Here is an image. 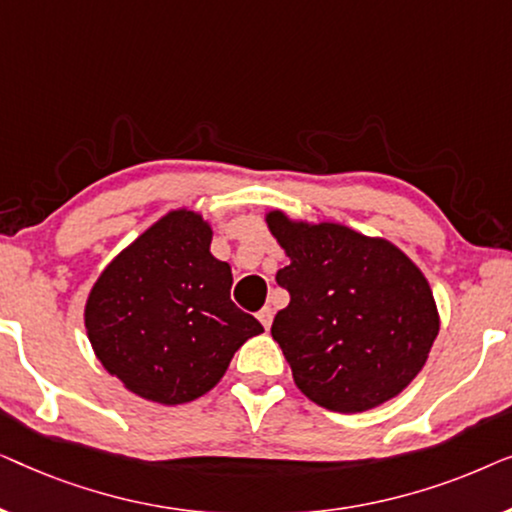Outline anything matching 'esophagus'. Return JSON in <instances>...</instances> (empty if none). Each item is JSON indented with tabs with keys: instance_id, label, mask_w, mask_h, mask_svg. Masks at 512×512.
Returning a JSON list of instances; mask_svg holds the SVG:
<instances>
[{
	"instance_id": "1",
	"label": "esophagus",
	"mask_w": 512,
	"mask_h": 512,
	"mask_svg": "<svg viewBox=\"0 0 512 512\" xmlns=\"http://www.w3.org/2000/svg\"><path fill=\"white\" fill-rule=\"evenodd\" d=\"M256 317H258V321H261V324H263L265 331H270V326H272V317H275V312H272V307H263V310L258 312Z\"/></svg>"
}]
</instances>
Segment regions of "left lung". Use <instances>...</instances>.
I'll return each instance as SVG.
<instances>
[{"label": "left lung", "mask_w": 512, "mask_h": 512, "mask_svg": "<svg viewBox=\"0 0 512 512\" xmlns=\"http://www.w3.org/2000/svg\"><path fill=\"white\" fill-rule=\"evenodd\" d=\"M268 226L291 258L277 272L291 303L272 321V338L298 389L345 415L401 394L440 328L417 265L391 242L340 223L307 226L270 212Z\"/></svg>", "instance_id": "1"}]
</instances>
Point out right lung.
<instances>
[{"mask_svg": "<svg viewBox=\"0 0 512 512\" xmlns=\"http://www.w3.org/2000/svg\"><path fill=\"white\" fill-rule=\"evenodd\" d=\"M200 214L170 212L97 279L86 328L97 359L132 394L163 405L198 398L263 326L230 300V265L209 254Z\"/></svg>", "mask_w": 512, "mask_h": 512, "instance_id": "right-lung-1", "label": "right lung"}]
</instances>
